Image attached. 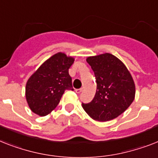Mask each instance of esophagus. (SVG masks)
Returning <instances> with one entry per match:
<instances>
[{"label":"esophagus","mask_w":158,"mask_h":158,"mask_svg":"<svg viewBox=\"0 0 158 158\" xmlns=\"http://www.w3.org/2000/svg\"><path fill=\"white\" fill-rule=\"evenodd\" d=\"M75 92H76V93L79 94V93H81V92H83V88H79V89H76V90H75Z\"/></svg>","instance_id":"1"}]
</instances>
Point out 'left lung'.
<instances>
[{
	"label": "left lung",
	"instance_id": "1",
	"mask_svg": "<svg viewBox=\"0 0 158 158\" xmlns=\"http://www.w3.org/2000/svg\"><path fill=\"white\" fill-rule=\"evenodd\" d=\"M87 62L94 71L97 92L90 103H82V106L94 120H112L134 101L135 86L132 76L123 61L108 52L88 57Z\"/></svg>",
	"mask_w": 158,
	"mask_h": 158
}]
</instances>
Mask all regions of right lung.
<instances>
[{
	"label": "right lung",
	"mask_w": 158,
	"mask_h": 158,
	"mask_svg": "<svg viewBox=\"0 0 158 158\" xmlns=\"http://www.w3.org/2000/svg\"><path fill=\"white\" fill-rule=\"evenodd\" d=\"M75 58L57 52L46 60L28 79L26 99L31 110L45 116L57 106L66 90H74L69 68Z\"/></svg>",
	"instance_id": "1"
}]
</instances>
